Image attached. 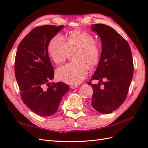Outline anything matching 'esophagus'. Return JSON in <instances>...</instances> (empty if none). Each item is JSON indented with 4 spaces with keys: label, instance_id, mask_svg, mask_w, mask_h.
<instances>
[{
    "label": "esophagus",
    "instance_id": "34e87169",
    "mask_svg": "<svg viewBox=\"0 0 148 148\" xmlns=\"http://www.w3.org/2000/svg\"><path fill=\"white\" fill-rule=\"evenodd\" d=\"M71 89H76V88H78V86H77V85H71V86H70Z\"/></svg>",
    "mask_w": 148,
    "mask_h": 148
}]
</instances>
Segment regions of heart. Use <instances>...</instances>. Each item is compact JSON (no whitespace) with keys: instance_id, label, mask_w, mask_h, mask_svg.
Wrapping results in <instances>:
<instances>
[{"instance_id":"b5f03b06","label":"heart","mask_w":148,"mask_h":148,"mask_svg":"<svg viewBox=\"0 0 148 148\" xmlns=\"http://www.w3.org/2000/svg\"><path fill=\"white\" fill-rule=\"evenodd\" d=\"M79 47L75 62H70L57 70L56 76L60 81L71 84H78L86 77L88 64L93 66L99 59L100 49L91 34L82 31H73L66 36L57 35L49 42L47 51L52 60L57 64L64 62L69 49Z\"/></svg>"}]
</instances>
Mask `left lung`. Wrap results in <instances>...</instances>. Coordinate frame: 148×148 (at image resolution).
<instances>
[{"label": "left lung", "mask_w": 148, "mask_h": 148, "mask_svg": "<svg viewBox=\"0 0 148 148\" xmlns=\"http://www.w3.org/2000/svg\"><path fill=\"white\" fill-rule=\"evenodd\" d=\"M91 27L102 42L98 66L88 83L93 89L91 106L98 112L109 114L123 104L128 95L133 74L132 54L127 41L110 26L95 24ZM93 79L99 80L103 87L100 82L91 84Z\"/></svg>", "instance_id": "obj_1"}]
</instances>
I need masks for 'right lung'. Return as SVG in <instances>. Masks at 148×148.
Instances as JSON below:
<instances>
[{
  "instance_id": "1",
  "label": "right lung",
  "mask_w": 148,
  "mask_h": 148,
  "mask_svg": "<svg viewBox=\"0 0 148 148\" xmlns=\"http://www.w3.org/2000/svg\"><path fill=\"white\" fill-rule=\"evenodd\" d=\"M64 27L44 25L35 28L22 39L16 53L15 73L24 104L42 117L55 114L69 86L52 83L54 69L49 57L51 40Z\"/></svg>"
}]
</instances>
